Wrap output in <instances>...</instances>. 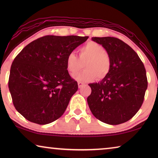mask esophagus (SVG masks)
<instances>
[{
    "label": "esophagus",
    "mask_w": 158,
    "mask_h": 158,
    "mask_svg": "<svg viewBox=\"0 0 158 158\" xmlns=\"http://www.w3.org/2000/svg\"><path fill=\"white\" fill-rule=\"evenodd\" d=\"M84 85V83H82L81 81H78V86H79V88L82 87Z\"/></svg>",
    "instance_id": "1"
}]
</instances>
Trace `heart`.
Segmentation results:
<instances>
[{
	"label": "heart",
	"instance_id": "1",
	"mask_svg": "<svg viewBox=\"0 0 158 158\" xmlns=\"http://www.w3.org/2000/svg\"><path fill=\"white\" fill-rule=\"evenodd\" d=\"M78 57L70 52L65 59L66 69L70 74L76 73L84 63V70L74 74L73 77L81 82H88L93 79H102L108 75L111 63L109 55L105 52V48L97 42L90 41L79 49Z\"/></svg>",
	"mask_w": 158,
	"mask_h": 158
}]
</instances>
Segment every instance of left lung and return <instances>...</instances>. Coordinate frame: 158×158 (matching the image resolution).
Listing matches in <instances>:
<instances>
[{"label": "left lung", "mask_w": 158, "mask_h": 158, "mask_svg": "<svg viewBox=\"0 0 158 158\" xmlns=\"http://www.w3.org/2000/svg\"><path fill=\"white\" fill-rule=\"evenodd\" d=\"M107 52L111 67L108 75L89 84L87 98L96 118L109 125L127 122L142 105L148 87L146 72L137 53L129 45L114 37H92Z\"/></svg>", "instance_id": "obj_1"}]
</instances>
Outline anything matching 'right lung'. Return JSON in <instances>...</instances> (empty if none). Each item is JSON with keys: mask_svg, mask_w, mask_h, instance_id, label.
I'll return each instance as SVG.
<instances>
[{"mask_svg": "<svg viewBox=\"0 0 158 158\" xmlns=\"http://www.w3.org/2000/svg\"><path fill=\"white\" fill-rule=\"evenodd\" d=\"M88 38L46 35L26 45L15 57L8 87L13 105L26 119L45 125L63 114L78 90L66 69V57Z\"/></svg>", "mask_w": 158, "mask_h": 158, "instance_id": "1", "label": "right lung"}]
</instances>
